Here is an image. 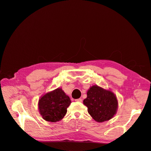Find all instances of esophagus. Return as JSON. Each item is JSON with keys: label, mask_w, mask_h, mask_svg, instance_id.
<instances>
[{"label": "esophagus", "mask_w": 151, "mask_h": 151, "mask_svg": "<svg viewBox=\"0 0 151 151\" xmlns=\"http://www.w3.org/2000/svg\"><path fill=\"white\" fill-rule=\"evenodd\" d=\"M75 101L77 102H82V99H76Z\"/></svg>", "instance_id": "1"}]
</instances>
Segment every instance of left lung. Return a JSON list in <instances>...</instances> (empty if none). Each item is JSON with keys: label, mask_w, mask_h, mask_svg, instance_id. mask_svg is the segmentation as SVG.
Instances as JSON below:
<instances>
[{"label": "left lung", "mask_w": 151, "mask_h": 151, "mask_svg": "<svg viewBox=\"0 0 151 151\" xmlns=\"http://www.w3.org/2000/svg\"><path fill=\"white\" fill-rule=\"evenodd\" d=\"M83 104L88 107V111L95 121L102 122L108 121L116 114L117 100L115 95L98 86H93L87 93Z\"/></svg>", "instance_id": "obj_1"}]
</instances>
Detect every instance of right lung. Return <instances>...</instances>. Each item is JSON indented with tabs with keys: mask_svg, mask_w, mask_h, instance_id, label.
Here are the masks:
<instances>
[{
	"mask_svg": "<svg viewBox=\"0 0 151 151\" xmlns=\"http://www.w3.org/2000/svg\"><path fill=\"white\" fill-rule=\"evenodd\" d=\"M70 104L69 97L61 88H58L46 93L39 100V111L46 121L55 122L62 119Z\"/></svg>",
	"mask_w": 151,
	"mask_h": 151,
	"instance_id": "obj_1",
	"label": "right lung"
}]
</instances>
